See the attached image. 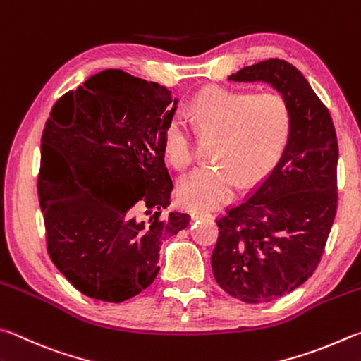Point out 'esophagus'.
<instances>
[{
  "label": "esophagus",
  "mask_w": 361,
  "mask_h": 361,
  "mask_svg": "<svg viewBox=\"0 0 361 361\" xmlns=\"http://www.w3.org/2000/svg\"><path fill=\"white\" fill-rule=\"evenodd\" d=\"M191 218L192 219H200V218H212V213L208 212L205 208H199V209H194L191 213Z\"/></svg>",
  "instance_id": "obj_1"
}]
</instances>
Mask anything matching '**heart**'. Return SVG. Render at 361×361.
<instances>
[{
  "mask_svg": "<svg viewBox=\"0 0 361 361\" xmlns=\"http://www.w3.org/2000/svg\"><path fill=\"white\" fill-rule=\"evenodd\" d=\"M192 124L202 135L216 137V164L195 169L178 186L183 207H213L233 194L238 181L254 185L283 154L292 129V110L283 96L255 94L227 87L203 88L191 104ZM166 154L176 170L192 161L191 133L185 118L173 116L164 134Z\"/></svg>",
  "mask_w": 361,
  "mask_h": 361,
  "instance_id": "1",
  "label": "heart"
}]
</instances>
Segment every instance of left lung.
I'll return each mask as SVG.
<instances>
[{"label":"left lung","instance_id":"obj_1","mask_svg":"<svg viewBox=\"0 0 361 361\" xmlns=\"http://www.w3.org/2000/svg\"><path fill=\"white\" fill-rule=\"evenodd\" d=\"M228 80L270 83L292 110L276 166L216 219V283L245 303H265L300 287L322 259L338 208V139L329 109L290 63L270 58Z\"/></svg>","mask_w":361,"mask_h":361}]
</instances>
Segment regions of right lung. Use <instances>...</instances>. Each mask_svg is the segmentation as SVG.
I'll return each instance as SVG.
<instances>
[{"mask_svg":"<svg viewBox=\"0 0 361 361\" xmlns=\"http://www.w3.org/2000/svg\"><path fill=\"white\" fill-rule=\"evenodd\" d=\"M176 102L159 83L106 69L63 94L45 123L37 195L47 252L90 298L121 303L145 290L161 243L189 224L186 213L164 214L173 189L164 134Z\"/></svg>","mask_w":361,"mask_h":361,"instance_id":"add662e5","label":"right lung"}]
</instances>
